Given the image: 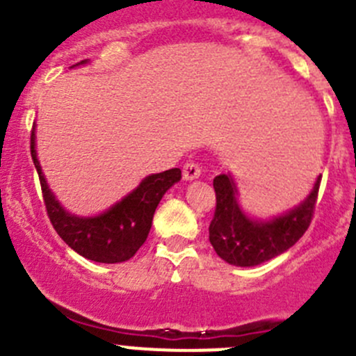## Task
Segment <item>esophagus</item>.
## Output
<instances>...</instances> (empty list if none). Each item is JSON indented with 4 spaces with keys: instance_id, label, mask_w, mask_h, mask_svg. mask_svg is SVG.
Instances as JSON below:
<instances>
[{
    "instance_id": "34e87169",
    "label": "esophagus",
    "mask_w": 356,
    "mask_h": 356,
    "mask_svg": "<svg viewBox=\"0 0 356 356\" xmlns=\"http://www.w3.org/2000/svg\"><path fill=\"white\" fill-rule=\"evenodd\" d=\"M201 176V169L197 163L194 162H187L184 165V180L185 181H193L196 180V178H200Z\"/></svg>"
}]
</instances>
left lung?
Instances as JSON below:
<instances>
[{"instance_id": "8db88e82", "label": "left lung", "mask_w": 356, "mask_h": 356, "mask_svg": "<svg viewBox=\"0 0 356 356\" xmlns=\"http://www.w3.org/2000/svg\"><path fill=\"white\" fill-rule=\"evenodd\" d=\"M321 176L300 205L282 216L257 219L238 203V188L234 176L213 178L216 213L210 222V244L225 262L237 267H253L285 253L303 237L312 221L319 193Z\"/></svg>"}]
</instances>
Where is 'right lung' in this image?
Masks as SVG:
<instances>
[{"label": "right lung", "instance_id": "1", "mask_svg": "<svg viewBox=\"0 0 356 356\" xmlns=\"http://www.w3.org/2000/svg\"><path fill=\"white\" fill-rule=\"evenodd\" d=\"M81 64H87V60L78 62L76 65ZM30 149L33 165L39 172L44 205L53 228L71 250L92 262L119 264L130 260L147 238L153 213L162 196L176 181L181 180V171L178 168L149 175L130 194L105 212L89 217L76 216L60 205V201L56 200L44 178L42 168L37 159L35 124L31 130Z\"/></svg>", "mask_w": 356, "mask_h": 356}]
</instances>
